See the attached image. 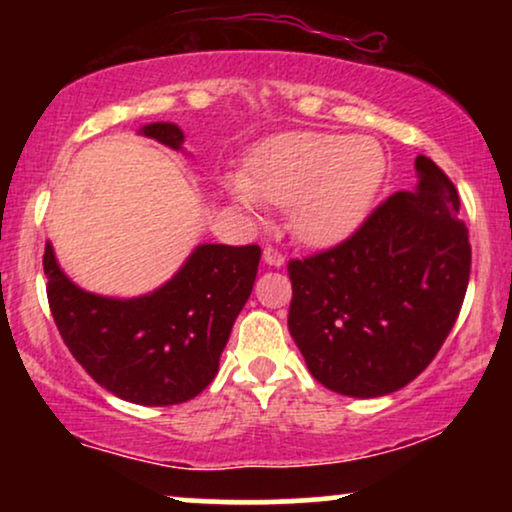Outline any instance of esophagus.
Listing matches in <instances>:
<instances>
[{"instance_id":"34e87169","label":"esophagus","mask_w":512,"mask_h":512,"mask_svg":"<svg viewBox=\"0 0 512 512\" xmlns=\"http://www.w3.org/2000/svg\"><path fill=\"white\" fill-rule=\"evenodd\" d=\"M264 262H267L269 267H284L286 257L276 248H264Z\"/></svg>"}]
</instances>
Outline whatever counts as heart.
I'll return each mask as SVG.
<instances>
[{
	"instance_id": "heart-1",
	"label": "heart",
	"mask_w": 512,
	"mask_h": 512,
	"mask_svg": "<svg viewBox=\"0 0 512 512\" xmlns=\"http://www.w3.org/2000/svg\"><path fill=\"white\" fill-rule=\"evenodd\" d=\"M385 175V151L373 139L293 132L252 156L248 178L223 175V190L255 219H262V202L289 207L293 236L313 248H332L366 223Z\"/></svg>"
}]
</instances>
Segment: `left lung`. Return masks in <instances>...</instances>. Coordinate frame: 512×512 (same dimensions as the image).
<instances>
[{"label": "left lung", "instance_id": "obj_1", "mask_svg": "<svg viewBox=\"0 0 512 512\" xmlns=\"http://www.w3.org/2000/svg\"><path fill=\"white\" fill-rule=\"evenodd\" d=\"M337 248L289 264V332L327 390L397 392L443 346L469 284L472 248L460 197L431 158Z\"/></svg>", "mask_w": 512, "mask_h": 512}]
</instances>
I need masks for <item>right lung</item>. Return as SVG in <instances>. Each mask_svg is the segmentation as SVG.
Returning a JSON list of instances; mask_svg holds the SVG:
<instances>
[{
    "mask_svg": "<svg viewBox=\"0 0 512 512\" xmlns=\"http://www.w3.org/2000/svg\"><path fill=\"white\" fill-rule=\"evenodd\" d=\"M139 134L185 154V134L175 122H151ZM260 255L257 245L202 243L166 284L132 298L76 286L50 240L43 269L57 330L86 373L125 402L168 407L197 397L219 373Z\"/></svg>",
    "mask_w": 512,
    "mask_h": 512,
    "instance_id": "right-lung-1",
    "label": "right lung"
}]
</instances>
